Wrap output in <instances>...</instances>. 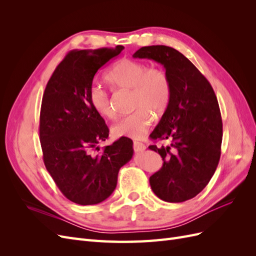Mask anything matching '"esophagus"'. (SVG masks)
Returning <instances> with one entry per match:
<instances>
[{"label": "esophagus", "instance_id": "esophagus-1", "mask_svg": "<svg viewBox=\"0 0 256 256\" xmlns=\"http://www.w3.org/2000/svg\"><path fill=\"white\" fill-rule=\"evenodd\" d=\"M134 150L136 152H143V150H146V146L143 143H141V142L134 141Z\"/></svg>", "mask_w": 256, "mask_h": 256}]
</instances>
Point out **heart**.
Masks as SVG:
<instances>
[{
    "instance_id": "heart-1",
    "label": "heart",
    "mask_w": 256,
    "mask_h": 256,
    "mask_svg": "<svg viewBox=\"0 0 256 256\" xmlns=\"http://www.w3.org/2000/svg\"><path fill=\"white\" fill-rule=\"evenodd\" d=\"M106 79L115 90H132V108L136 109L120 118L111 127L113 136L143 138L154 122V113L161 115L168 104L171 84L166 74L143 62L122 58L108 72ZM88 102L92 109L102 118H112L114 116L110 95L102 85H92L88 90Z\"/></svg>"
}]
</instances>
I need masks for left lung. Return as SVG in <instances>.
<instances>
[{
    "label": "left lung",
    "instance_id": "obj_1",
    "mask_svg": "<svg viewBox=\"0 0 256 256\" xmlns=\"http://www.w3.org/2000/svg\"><path fill=\"white\" fill-rule=\"evenodd\" d=\"M132 56L161 64L171 84L168 104L150 134L154 140H170L171 144L148 146L164 160L150 184L166 202H184L206 187L219 164L222 120L218 100L210 83L180 51L148 46Z\"/></svg>",
    "mask_w": 256,
    "mask_h": 256
}]
</instances>
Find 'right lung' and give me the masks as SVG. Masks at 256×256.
<instances>
[{
	"mask_svg": "<svg viewBox=\"0 0 256 256\" xmlns=\"http://www.w3.org/2000/svg\"><path fill=\"white\" fill-rule=\"evenodd\" d=\"M122 49L70 51L44 92L40 136L44 166L62 193L76 204L94 205L109 198L120 168L134 156V142L128 138L98 154L92 152L109 136V129L90 108L88 90L98 69Z\"/></svg>",
	"mask_w": 256,
	"mask_h": 256,
	"instance_id": "add662e5",
	"label": "right lung"
}]
</instances>
